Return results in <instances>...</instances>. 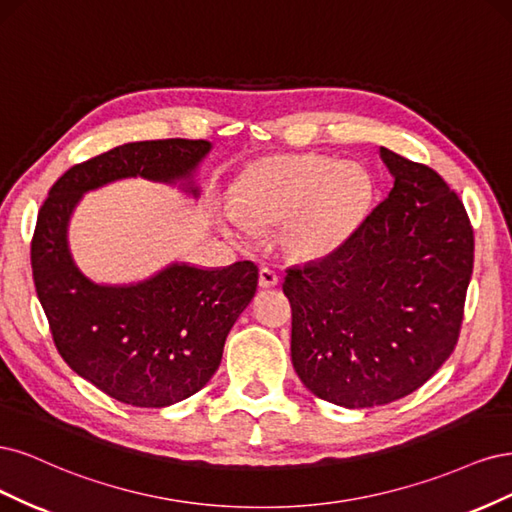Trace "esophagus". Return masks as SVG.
I'll use <instances>...</instances> for the list:
<instances>
[{
    "label": "esophagus",
    "mask_w": 512,
    "mask_h": 512,
    "mask_svg": "<svg viewBox=\"0 0 512 512\" xmlns=\"http://www.w3.org/2000/svg\"><path fill=\"white\" fill-rule=\"evenodd\" d=\"M278 285V274L270 268H261L259 270V287L261 289H272Z\"/></svg>",
    "instance_id": "obj_1"
}]
</instances>
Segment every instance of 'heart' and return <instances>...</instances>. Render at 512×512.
I'll list each match as a JSON object with an SVG mask.
<instances>
[{
  "label": "heart",
  "mask_w": 512,
  "mask_h": 512,
  "mask_svg": "<svg viewBox=\"0 0 512 512\" xmlns=\"http://www.w3.org/2000/svg\"><path fill=\"white\" fill-rule=\"evenodd\" d=\"M235 212L223 214L227 236L242 242L249 225H285L295 257L319 261L336 255L366 223L374 180L359 163L323 155H280L244 172L234 193Z\"/></svg>",
  "instance_id": "b5f03b06"
}]
</instances>
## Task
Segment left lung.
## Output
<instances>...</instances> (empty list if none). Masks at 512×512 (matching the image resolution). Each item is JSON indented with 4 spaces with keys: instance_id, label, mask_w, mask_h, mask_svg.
Instances as JSON below:
<instances>
[{
    "instance_id": "left-lung-1",
    "label": "left lung",
    "mask_w": 512,
    "mask_h": 512,
    "mask_svg": "<svg viewBox=\"0 0 512 512\" xmlns=\"http://www.w3.org/2000/svg\"><path fill=\"white\" fill-rule=\"evenodd\" d=\"M393 189L336 255L287 270L291 361L321 400L383 406L453 353L474 263L464 204L427 166L381 146Z\"/></svg>"
}]
</instances>
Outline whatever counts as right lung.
<instances>
[{
    "mask_svg": "<svg viewBox=\"0 0 512 512\" xmlns=\"http://www.w3.org/2000/svg\"><path fill=\"white\" fill-rule=\"evenodd\" d=\"M210 151L208 140L183 138L117 146L65 172L38 212L31 268L53 340L78 376L123 404L163 408L200 391L255 298L259 270L253 261L210 270L174 261L138 283H95L70 251L72 212L82 195L123 178L200 197L195 172Z\"/></svg>",
    "mask_w": 512,
    "mask_h": 512,
    "instance_id": "right-lung-1",
    "label": "right lung"
}]
</instances>
